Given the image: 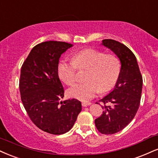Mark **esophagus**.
Segmentation results:
<instances>
[{
  "mask_svg": "<svg viewBox=\"0 0 158 158\" xmlns=\"http://www.w3.org/2000/svg\"><path fill=\"white\" fill-rule=\"evenodd\" d=\"M90 103H87V102H82L81 103V105H82V107H87V106L90 105Z\"/></svg>",
  "mask_w": 158,
  "mask_h": 158,
  "instance_id": "1",
  "label": "esophagus"
}]
</instances>
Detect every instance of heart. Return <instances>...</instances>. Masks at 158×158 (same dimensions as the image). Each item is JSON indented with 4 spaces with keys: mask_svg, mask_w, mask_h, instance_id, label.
<instances>
[{
    "mask_svg": "<svg viewBox=\"0 0 158 158\" xmlns=\"http://www.w3.org/2000/svg\"><path fill=\"white\" fill-rule=\"evenodd\" d=\"M76 69L87 70L85 81L69 89L68 94L85 102L91 99L98 91L107 92L115 85L120 73V63L113 54L87 48L74 54L72 63L64 61L59 63V77L68 86H73L77 81Z\"/></svg>",
    "mask_w": 158,
    "mask_h": 158,
    "instance_id": "heart-1",
    "label": "heart"
}]
</instances>
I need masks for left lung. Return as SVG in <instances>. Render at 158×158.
I'll return each instance as SVG.
<instances>
[{
    "instance_id": "1",
    "label": "left lung",
    "mask_w": 158,
    "mask_h": 158,
    "mask_svg": "<svg viewBox=\"0 0 158 158\" xmlns=\"http://www.w3.org/2000/svg\"><path fill=\"white\" fill-rule=\"evenodd\" d=\"M102 44L113 51L121 64L115 88L99 101L103 104V113L95 120L101 133L111 135L120 132L134 118L140 106L143 79L130 48L111 39L103 40Z\"/></svg>"
}]
</instances>
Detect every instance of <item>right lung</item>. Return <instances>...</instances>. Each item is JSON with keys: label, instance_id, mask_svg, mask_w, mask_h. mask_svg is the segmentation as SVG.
<instances>
[{"label": "right lung", "instance_id": "right-lung-1", "mask_svg": "<svg viewBox=\"0 0 158 158\" xmlns=\"http://www.w3.org/2000/svg\"><path fill=\"white\" fill-rule=\"evenodd\" d=\"M72 46L64 42H43L31 49L21 67L19 88L25 110L38 128L50 134L68 132L81 110L75 98L60 102L64 88L57 73L59 60Z\"/></svg>", "mask_w": 158, "mask_h": 158}]
</instances>
